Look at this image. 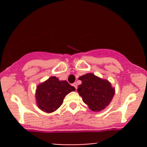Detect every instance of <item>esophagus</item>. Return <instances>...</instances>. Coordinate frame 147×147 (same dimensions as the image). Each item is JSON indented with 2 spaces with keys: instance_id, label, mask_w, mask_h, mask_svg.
Segmentation results:
<instances>
[{
  "instance_id": "34e87169",
  "label": "esophagus",
  "mask_w": 147,
  "mask_h": 147,
  "mask_svg": "<svg viewBox=\"0 0 147 147\" xmlns=\"http://www.w3.org/2000/svg\"><path fill=\"white\" fill-rule=\"evenodd\" d=\"M72 86H73L75 88V89H77V84L76 83V82H75V83L72 84Z\"/></svg>"
}]
</instances>
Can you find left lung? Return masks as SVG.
Listing matches in <instances>:
<instances>
[{"label": "left lung", "instance_id": "obj_1", "mask_svg": "<svg viewBox=\"0 0 147 147\" xmlns=\"http://www.w3.org/2000/svg\"><path fill=\"white\" fill-rule=\"evenodd\" d=\"M79 79L82 84L78 86L77 92L90 110L100 111L109 106L115 94V89L110 82L92 73H88Z\"/></svg>", "mask_w": 147, "mask_h": 147}]
</instances>
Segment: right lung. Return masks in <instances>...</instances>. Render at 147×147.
<instances>
[{
  "instance_id": "obj_1",
  "label": "right lung",
  "mask_w": 147,
  "mask_h": 147,
  "mask_svg": "<svg viewBox=\"0 0 147 147\" xmlns=\"http://www.w3.org/2000/svg\"><path fill=\"white\" fill-rule=\"evenodd\" d=\"M75 90L66 81H59L56 77H50L36 88V99L41 110L52 113L63 104V99L69 92Z\"/></svg>"
}]
</instances>
